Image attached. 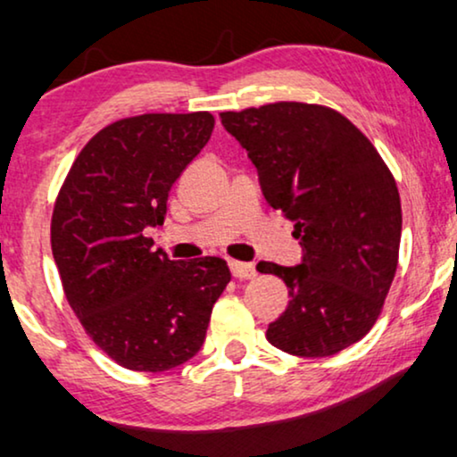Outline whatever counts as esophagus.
I'll use <instances>...</instances> for the list:
<instances>
[{"label":"esophagus","mask_w":457,"mask_h":457,"mask_svg":"<svg viewBox=\"0 0 457 457\" xmlns=\"http://www.w3.org/2000/svg\"><path fill=\"white\" fill-rule=\"evenodd\" d=\"M229 268H232V274L240 281H251V278L257 277V270L253 263H245V262H229Z\"/></svg>","instance_id":"34e87169"}]
</instances>
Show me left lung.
I'll return each mask as SVG.
<instances>
[{"label": "left lung", "mask_w": 457, "mask_h": 457, "mask_svg": "<svg viewBox=\"0 0 457 457\" xmlns=\"http://www.w3.org/2000/svg\"><path fill=\"white\" fill-rule=\"evenodd\" d=\"M221 123L304 249L300 266L257 263L283 278L291 298L268 326V343L300 357L351 347L375 326L398 268L403 208L394 174L347 117L319 104L221 112Z\"/></svg>", "instance_id": "obj_1"}]
</instances>
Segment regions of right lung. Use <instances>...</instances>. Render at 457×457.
Returning a JSON list of instances; mask_svg holds the SVG:
<instances>
[{"label": "right lung", "instance_id": "obj_1", "mask_svg": "<svg viewBox=\"0 0 457 457\" xmlns=\"http://www.w3.org/2000/svg\"><path fill=\"white\" fill-rule=\"evenodd\" d=\"M211 112L119 119L82 146L51 219L68 304L119 366L163 372L191 360L228 287L221 257L172 262L145 234L166 217L170 187L204 148Z\"/></svg>", "mask_w": 457, "mask_h": 457}]
</instances>
